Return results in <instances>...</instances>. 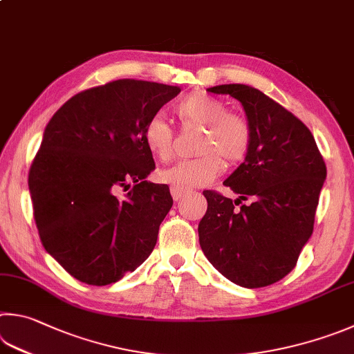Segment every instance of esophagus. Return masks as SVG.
<instances>
[{"mask_svg":"<svg viewBox=\"0 0 354 354\" xmlns=\"http://www.w3.org/2000/svg\"><path fill=\"white\" fill-rule=\"evenodd\" d=\"M170 192H171V196L175 201H178V199H181L185 194H187V189H183V187H176V185H171L170 187Z\"/></svg>","mask_w":354,"mask_h":354,"instance_id":"1","label":"esophagus"}]
</instances>
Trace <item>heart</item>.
Listing matches in <instances>:
<instances>
[{"instance_id":"obj_1","label":"heart","mask_w":354,"mask_h":354,"mask_svg":"<svg viewBox=\"0 0 354 354\" xmlns=\"http://www.w3.org/2000/svg\"><path fill=\"white\" fill-rule=\"evenodd\" d=\"M175 115L184 130L203 128L198 139V158L184 159L159 173L162 181L176 187H201L214 181L227 165H236L252 145V125L246 115L227 111L223 100L205 93H192L178 102ZM144 142L160 162L176 155V136L164 119L153 118L144 128Z\"/></svg>"}]
</instances>
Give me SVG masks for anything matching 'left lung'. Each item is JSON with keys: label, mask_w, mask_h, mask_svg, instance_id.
<instances>
[{"label": "left lung", "mask_w": 354, "mask_h": 354, "mask_svg": "<svg viewBox=\"0 0 354 354\" xmlns=\"http://www.w3.org/2000/svg\"><path fill=\"white\" fill-rule=\"evenodd\" d=\"M207 91L240 100L254 134L244 162L224 181L240 198L203 192L207 212L198 226L199 244L234 283L272 285L292 271L313 234L325 160L304 122L259 89L232 83Z\"/></svg>", "instance_id": "8db88e82"}]
</instances>
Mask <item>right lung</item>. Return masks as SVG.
<instances>
[{
    "mask_svg": "<svg viewBox=\"0 0 354 354\" xmlns=\"http://www.w3.org/2000/svg\"><path fill=\"white\" fill-rule=\"evenodd\" d=\"M178 86L122 79L71 97L44 130L29 170L44 249L74 279L105 286L149 259L171 209L144 128Z\"/></svg>",
    "mask_w": 354,
    "mask_h": 354,
    "instance_id": "add662e5",
    "label": "right lung"
}]
</instances>
